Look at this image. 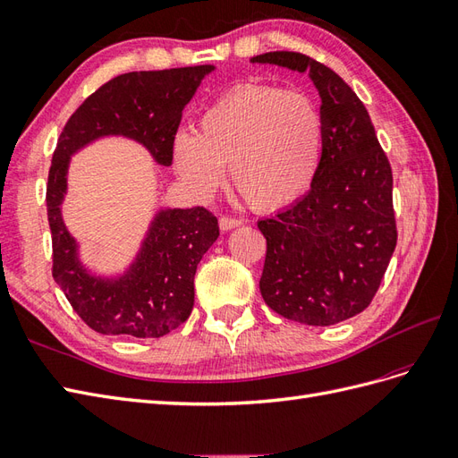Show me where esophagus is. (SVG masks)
Here are the masks:
<instances>
[{
  "label": "esophagus",
  "instance_id": "34e87169",
  "mask_svg": "<svg viewBox=\"0 0 458 458\" xmlns=\"http://www.w3.org/2000/svg\"><path fill=\"white\" fill-rule=\"evenodd\" d=\"M218 225H220V230L228 232V230H232V228H238V226L242 225V220H240V218H232V216H220Z\"/></svg>",
  "mask_w": 458,
  "mask_h": 458
}]
</instances>
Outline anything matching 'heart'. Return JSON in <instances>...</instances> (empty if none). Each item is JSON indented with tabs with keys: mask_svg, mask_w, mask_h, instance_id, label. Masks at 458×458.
Segmentation results:
<instances>
[{
	"mask_svg": "<svg viewBox=\"0 0 458 458\" xmlns=\"http://www.w3.org/2000/svg\"><path fill=\"white\" fill-rule=\"evenodd\" d=\"M323 122L315 102L273 85H240L201 112L195 133L174 137L172 164L208 197L225 182L261 210L283 208L310 190L319 170Z\"/></svg>",
	"mask_w": 458,
	"mask_h": 458,
	"instance_id": "b5f03b06",
	"label": "heart"
}]
</instances>
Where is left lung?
<instances>
[{"mask_svg": "<svg viewBox=\"0 0 458 458\" xmlns=\"http://www.w3.org/2000/svg\"><path fill=\"white\" fill-rule=\"evenodd\" d=\"M251 62L308 73L323 122L311 190L257 222L267 240L261 296L303 325L346 321L369 306L396 248L391 164L366 106L333 69L298 52H268Z\"/></svg>", "mask_w": 458, "mask_h": 458, "instance_id": "8db88e82", "label": "left lung"}]
</instances>
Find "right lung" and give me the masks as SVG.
<instances>
[{
  "label": "right lung",
  "instance_id": "right-lung-1",
  "mask_svg": "<svg viewBox=\"0 0 458 458\" xmlns=\"http://www.w3.org/2000/svg\"><path fill=\"white\" fill-rule=\"evenodd\" d=\"M213 69L193 65L117 75L81 104L57 139L46 185L52 275L79 318L100 335L160 338L190 318L197 265L218 238V220L205 207L162 208L123 275H92L62 218L69 160L92 140L122 135L170 166L182 112Z\"/></svg>",
  "mask_w": 458,
  "mask_h": 458
}]
</instances>
